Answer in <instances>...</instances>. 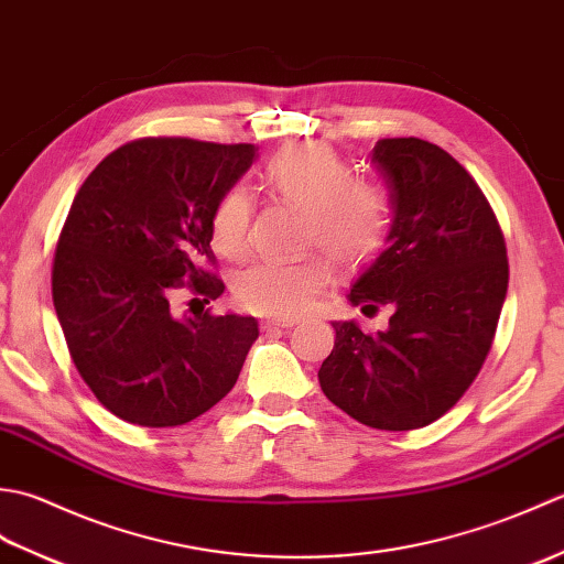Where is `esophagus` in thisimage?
<instances>
[{
  "instance_id": "esophagus-1",
  "label": "esophagus",
  "mask_w": 564,
  "mask_h": 564,
  "mask_svg": "<svg viewBox=\"0 0 564 564\" xmlns=\"http://www.w3.org/2000/svg\"><path fill=\"white\" fill-rule=\"evenodd\" d=\"M297 322H301V319H295V317H291V319H275V317H271V319L263 322V325H267V327H281V329H285V327H295Z\"/></svg>"
}]
</instances>
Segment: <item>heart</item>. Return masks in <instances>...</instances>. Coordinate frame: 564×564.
Masks as SVG:
<instances>
[{
    "mask_svg": "<svg viewBox=\"0 0 564 564\" xmlns=\"http://www.w3.org/2000/svg\"><path fill=\"white\" fill-rule=\"evenodd\" d=\"M271 194L307 213V245L334 261L358 263L373 257L388 232V206L376 186L354 178L351 166L322 145L285 150L263 172ZM254 200L247 188H230L213 210V245L227 259L247 254ZM329 279L319 257L301 261L259 259L235 275L237 303L259 315L293 317L313 305Z\"/></svg>",
    "mask_w": 564,
    "mask_h": 564,
    "instance_id": "1",
    "label": "heart"
}]
</instances>
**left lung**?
<instances>
[{
    "instance_id": "obj_1",
    "label": "left lung",
    "mask_w": 564,
    "mask_h": 564,
    "mask_svg": "<svg viewBox=\"0 0 564 564\" xmlns=\"http://www.w3.org/2000/svg\"><path fill=\"white\" fill-rule=\"evenodd\" d=\"M370 162L394 218L349 301L366 315L388 305L390 327L332 322L337 339L317 376L356 422L410 431L446 414L480 373L507 297V245L482 188L434 142L382 138Z\"/></svg>"
}]
</instances>
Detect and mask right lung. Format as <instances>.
<instances>
[{"instance_id":"add662e5","label":"right lung","mask_w":564,"mask_h":564,"mask_svg":"<svg viewBox=\"0 0 564 564\" xmlns=\"http://www.w3.org/2000/svg\"><path fill=\"white\" fill-rule=\"evenodd\" d=\"M257 145L140 138L77 191L53 259V303L69 358L106 410L164 429L194 422L235 388L254 317L172 313L191 291L215 301L210 220Z\"/></svg>"}]
</instances>
